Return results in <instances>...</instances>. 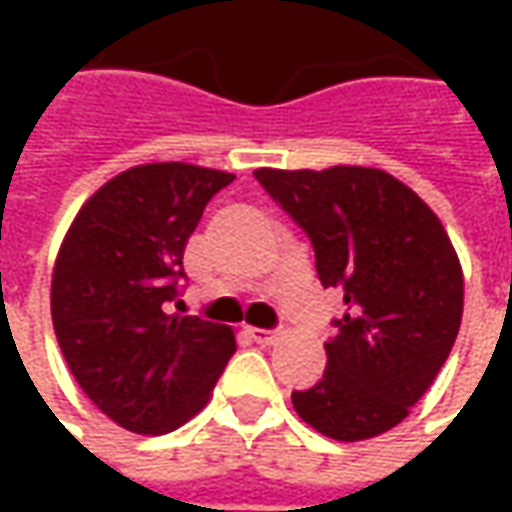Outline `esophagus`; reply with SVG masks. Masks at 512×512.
I'll list each match as a JSON object with an SVG mask.
<instances>
[{
	"mask_svg": "<svg viewBox=\"0 0 512 512\" xmlns=\"http://www.w3.org/2000/svg\"><path fill=\"white\" fill-rule=\"evenodd\" d=\"M245 333L253 339L256 344H262V347H270V344L279 342V333H273V330H259V327H245Z\"/></svg>",
	"mask_w": 512,
	"mask_h": 512,
	"instance_id": "1",
	"label": "esophagus"
}]
</instances>
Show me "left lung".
Wrapping results in <instances>:
<instances>
[{"label":"left lung","mask_w":512,"mask_h":512,"mask_svg":"<svg viewBox=\"0 0 512 512\" xmlns=\"http://www.w3.org/2000/svg\"><path fill=\"white\" fill-rule=\"evenodd\" d=\"M305 227L322 285L344 296L325 376L290 399L322 436L364 442L410 416L459 336L464 273L439 216L387 170L259 168Z\"/></svg>","instance_id":"obj_1"}]
</instances>
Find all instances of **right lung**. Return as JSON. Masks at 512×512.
I'll use <instances>...</instances> for the list:
<instances>
[{
  "instance_id": "1",
  "label": "right lung",
  "mask_w": 512,
  "mask_h": 512,
  "mask_svg": "<svg viewBox=\"0 0 512 512\" xmlns=\"http://www.w3.org/2000/svg\"><path fill=\"white\" fill-rule=\"evenodd\" d=\"M236 176L150 162L79 207L56 253L50 319L76 384L108 419L162 436L193 419L236 353L227 325L170 313L202 210Z\"/></svg>"
}]
</instances>
